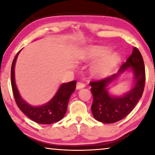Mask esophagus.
Wrapping results in <instances>:
<instances>
[{
    "label": "esophagus",
    "instance_id": "1",
    "mask_svg": "<svg viewBox=\"0 0 155 155\" xmlns=\"http://www.w3.org/2000/svg\"><path fill=\"white\" fill-rule=\"evenodd\" d=\"M84 84L82 83V82H78L77 84H76V88L77 90H80V89L84 88Z\"/></svg>",
    "mask_w": 155,
    "mask_h": 155
}]
</instances>
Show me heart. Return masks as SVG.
I'll use <instances>...</instances> for the list:
<instances>
[{"label":"heart","mask_w":155,"mask_h":155,"mask_svg":"<svg viewBox=\"0 0 155 155\" xmlns=\"http://www.w3.org/2000/svg\"><path fill=\"white\" fill-rule=\"evenodd\" d=\"M109 48L105 46H94L89 49L87 56L90 59H97L104 56L92 67L93 75L104 76L115 68L120 61L118 53H109Z\"/></svg>","instance_id":"1"}]
</instances>
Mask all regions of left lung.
Wrapping results in <instances>:
<instances>
[{"instance_id":"obj_1","label":"left lung","mask_w":155,"mask_h":155,"mask_svg":"<svg viewBox=\"0 0 155 155\" xmlns=\"http://www.w3.org/2000/svg\"><path fill=\"white\" fill-rule=\"evenodd\" d=\"M129 67H132L135 75L136 84L130 92L123 97L110 96L107 92L108 84L118 74ZM145 82V69L143 56L136 47L118 70V74L104 79L90 82L93 102L91 107L94 118L104 124H114L124 118L132 111L143 95Z\"/></svg>"}]
</instances>
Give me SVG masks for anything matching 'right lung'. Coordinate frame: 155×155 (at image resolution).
I'll return each instance as SVG.
<instances>
[{
	"label": "right lung",
	"mask_w": 155,
	"mask_h": 155,
	"mask_svg": "<svg viewBox=\"0 0 155 155\" xmlns=\"http://www.w3.org/2000/svg\"><path fill=\"white\" fill-rule=\"evenodd\" d=\"M19 51L16 54L11 66V85L15 102L27 117L37 124H51L62 119L67 111L68 104L72 93L75 90L76 81L61 84L51 100L41 107H32L21 98L15 82V65Z\"/></svg>",
	"instance_id": "obj_1"
}]
</instances>
